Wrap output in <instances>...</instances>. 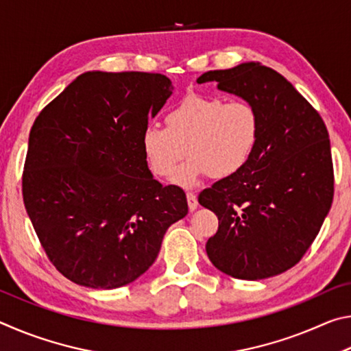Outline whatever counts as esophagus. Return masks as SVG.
Wrapping results in <instances>:
<instances>
[{
  "instance_id": "esophagus-1",
  "label": "esophagus",
  "mask_w": 351,
  "mask_h": 351,
  "mask_svg": "<svg viewBox=\"0 0 351 351\" xmlns=\"http://www.w3.org/2000/svg\"><path fill=\"white\" fill-rule=\"evenodd\" d=\"M187 204H189V209L190 210H195L198 207L197 195H195L193 192H187Z\"/></svg>"
}]
</instances>
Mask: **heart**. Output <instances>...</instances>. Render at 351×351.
I'll return each instance as SVG.
<instances>
[{"mask_svg": "<svg viewBox=\"0 0 351 351\" xmlns=\"http://www.w3.org/2000/svg\"><path fill=\"white\" fill-rule=\"evenodd\" d=\"M260 136V114L247 100L187 93L165 114V127L148 125L141 148L153 175L169 178L187 151L191 158L171 182L193 187L206 176L228 180L251 161Z\"/></svg>", "mask_w": 351, "mask_h": 351, "instance_id": "b5f03b06", "label": "heart"}]
</instances>
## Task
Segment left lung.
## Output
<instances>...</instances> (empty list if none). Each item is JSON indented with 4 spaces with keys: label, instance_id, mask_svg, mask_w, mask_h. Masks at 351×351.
Segmentation results:
<instances>
[{
    "label": "left lung",
    "instance_id": "obj_1",
    "mask_svg": "<svg viewBox=\"0 0 351 351\" xmlns=\"http://www.w3.org/2000/svg\"><path fill=\"white\" fill-rule=\"evenodd\" d=\"M197 82H217L218 90L247 100L260 114L251 161L198 197L218 217L206 252L217 269L241 280L282 274L304 257L332 203L325 123L283 75L260 63L209 71Z\"/></svg>",
    "mask_w": 351,
    "mask_h": 351
}]
</instances>
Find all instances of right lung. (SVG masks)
I'll use <instances>...</instances> for the list:
<instances>
[{
	"mask_svg": "<svg viewBox=\"0 0 351 351\" xmlns=\"http://www.w3.org/2000/svg\"><path fill=\"white\" fill-rule=\"evenodd\" d=\"M171 91L162 74L90 71L35 119L23 199L47 258L71 282L96 289L134 282L187 215L186 193L154 180L141 148Z\"/></svg>",
	"mask_w": 351,
	"mask_h": 351,
	"instance_id": "add662e5",
	"label": "right lung"
}]
</instances>
